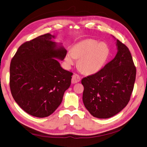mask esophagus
Returning a JSON list of instances; mask_svg holds the SVG:
<instances>
[{
  "mask_svg": "<svg viewBox=\"0 0 147 147\" xmlns=\"http://www.w3.org/2000/svg\"><path fill=\"white\" fill-rule=\"evenodd\" d=\"M81 80V78L80 77L79 75H78V74H74V75L72 77V81L71 82L72 83H78L80 82Z\"/></svg>",
  "mask_w": 147,
  "mask_h": 147,
  "instance_id": "1",
  "label": "esophagus"
}]
</instances>
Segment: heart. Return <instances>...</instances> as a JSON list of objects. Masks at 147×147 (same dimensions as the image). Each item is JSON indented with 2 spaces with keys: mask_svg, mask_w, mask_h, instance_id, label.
Instances as JSON below:
<instances>
[{
  "mask_svg": "<svg viewBox=\"0 0 147 147\" xmlns=\"http://www.w3.org/2000/svg\"><path fill=\"white\" fill-rule=\"evenodd\" d=\"M109 49L104 43L97 40L86 39L73 46L72 51L67 52L65 56V64L70 68L80 59L79 67L84 73L93 74L101 69L108 58Z\"/></svg>",
  "mask_w": 147,
  "mask_h": 147,
  "instance_id": "obj_1",
  "label": "heart"
}]
</instances>
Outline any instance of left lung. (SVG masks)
Here are the masks:
<instances>
[{
  "mask_svg": "<svg viewBox=\"0 0 147 147\" xmlns=\"http://www.w3.org/2000/svg\"><path fill=\"white\" fill-rule=\"evenodd\" d=\"M115 41V57L98 73L82 80L84 105L93 117L100 119L114 116L126 107L136 79V67L128 48Z\"/></svg>",
  "mask_w": 147,
  "mask_h": 147,
  "instance_id": "left-lung-1",
  "label": "left lung"
}]
</instances>
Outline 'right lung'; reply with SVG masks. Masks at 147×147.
<instances>
[{
  "label": "right lung",
  "mask_w": 147,
  "mask_h": 147,
  "mask_svg": "<svg viewBox=\"0 0 147 147\" xmlns=\"http://www.w3.org/2000/svg\"><path fill=\"white\" fill-rule=\"evenodd\" d=\"M50 33L22 44L10 65V88L16 102L28 114L45 117L57 109L71 85L73 73L62 68L67 51Z\"/></svg>",
  "instance_id": "right-lung-1"
}]
</instances>
